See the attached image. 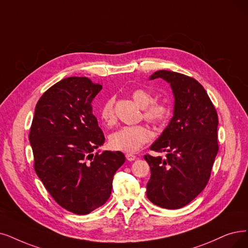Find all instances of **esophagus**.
Segmentation results:
<instances>
[{
    "instance_id": "esophagus-1",
    "label": "esophagus",
    "mask_w": 248,
    "mask_h": 248,
    "mask_svg": "<svg viewBox=\"0 0 248 248\" xmlns=\"http://www.w3.org/2000/svg\"><path fill=\"white\" fill-rule=\"evenodd\" d=\"M126 158H127V161H135L136 158H137V156L136 155H134L133 154H127L126 155Z\"/></svg>"
}]
</instances>
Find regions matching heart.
Segmentation results:
<instances>
[{"label": "heart", "instance_id": "heart-1", "mask_svg": "<svg viewBox=\"0 0 248 248\" xmlns=\"http://www.w3.org/2000/svg\"><path fill=\"white\" fill-rule=\"evenodd\" d=\"M135 103L143 108V117L152 123H163L170 116V108L162 103H155L154 95L145 90L138 88L132 92ZM100 116L107 125L115 122L114 97H108L100 108ZM152 133L143 125L123 126L110 136V144L117 151L133 153L151 140Z\"/></svg>", "mask_w": 248, "mask_h": 248}]
</instances>
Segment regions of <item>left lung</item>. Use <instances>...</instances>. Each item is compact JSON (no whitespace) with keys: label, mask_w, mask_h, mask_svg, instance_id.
I'll use <instances>...</instances> for the list:
<instances>
[{"label":"left lung","mask_w":248,"mask_h":248,"mask_svg":"<svg viewBox=\"0 0 248 248\" xmlns=\"http://www.w3.org/2000/svg\"><path fill=\"white\" fill-rule=\"evenodd\" d=\"M162 78L174 95L173 117L151 145L166 157L144 155L151 167L146 196L163 209L177 210L193 201L210 179L217 154V115L203 86L186 75L158 70L150 80Z\"/></svg>","instance_id":"left-lung-1"}]
</instances>
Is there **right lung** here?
Wrapping results in <instances>:
<instances>
[{
	"label": "right lung",
	"mask_w": 248,
	"mask_h": 248,
	"mask_svg": "<svg viewBox=\"0 0 248 248\" xmlns=\"http://www.w3.org/2000/svg\"><path fill=\"white\" fill-rule=\"evenodd\" d=\"M102 88L86 77L62 79L38 100L29 133L38 178L59 204L76 215L108 201L114 174L125 162L121 152L93 154L105 142L92 106Z\"/></svg>",
	"instance_id": "obj_1"
}]
</instances>
